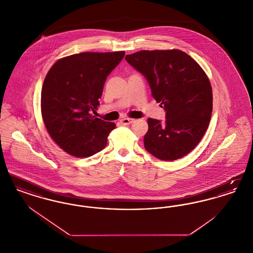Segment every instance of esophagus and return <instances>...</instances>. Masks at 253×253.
<instances>
[{
    "mask_svg": "<svg viewBox=\"0 0 253 253\" xmlns=\"http://www.w3.org/2000/svg\"><path fill=\"white\" fill-rule=\"evenodd\" d=\"M134 121V120H132V119H129V118H125V119H122L120 121L121 124L122 125H129V124H131Z\"/></svg>",
    "mask_w": 253,
    "mask_h": 253,
    "instance_id": "esophagus-1",
    "label": "esophagus"
}]
</instances>
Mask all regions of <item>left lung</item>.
I'll return each mask as SVG.
<instances>
[{
	"mask_svg": "<svg viewBox=\"0 0 253 253\" xmlns=\"http://www.w3.org/2000/svg\"><path fill=\"white\" fill-rule=\"evenodd\" d=\"M125 59L144 76L166 111L164 122L148 119L146 151L164 161L185 157L200 142L211 118L212 90L204 70L177 49L142 50Z\"/></svg>",
	"mask_w": 253,
	"mask_h": 253,
	"instance_id": "1",
	"label": "left lung"
}]
</instances>
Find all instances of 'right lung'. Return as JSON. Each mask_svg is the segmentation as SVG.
<instances>
[{"label": "right lung", "mask_w": 253, "mask_h": 253, "mask_svg": "<svg viewBox=\"0 0 253 253\" xmlns=\"http://www.w3.org/2000/svg\"><path fill=\"white\" fill-rule=\"evenodd\" d=\"M124 51L84 52L57 60L42 89V116L51 138L67 154L88 157L100 152L116 128L93 116L103 85Z\"/></svg>", "instance_id": "right-lung-1"}]
</instances>
